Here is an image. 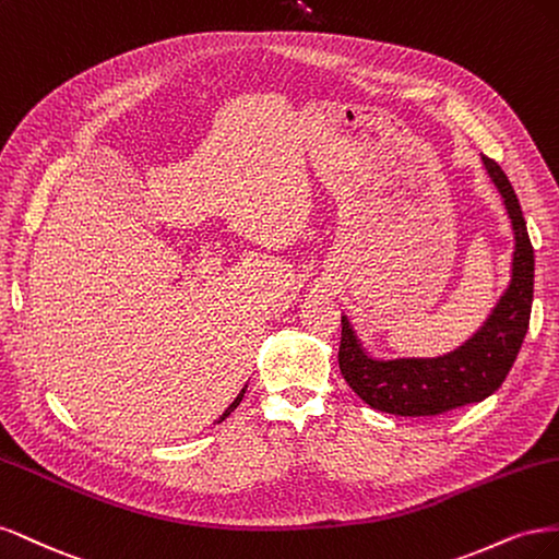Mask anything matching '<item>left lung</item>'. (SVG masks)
<instances>
[{"instance_id": "obj_1", "label": "left lung", "mask_w": 559, "mask_h": 559, "mask_svg": "<svg viewBox=\"0 0 559 559\" xmlns=\"http://www.w3.org/2000/svg\"><path fill=\"white\" fill-rule=\"evenodd\" d=\"M483 165L497 186L513 227L511 283L483 328L462 346L439 357H371L341 316L338 369L359 400L394 416H439L464 404L483 402L509 376L530 328L534 297V248L513 186L495 159Z\"/></svg>"}]
</instances>
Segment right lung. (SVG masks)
Listing matches in <instances>:
<instances>
[{"label": "right lung", "instance_id": "right-lung-1", "mask_svg": "<svg viewBox=\"0 0 559 559\" xmlns=\"http://www.w3.org/2000/svg\"><path fill=\"white\" fill-rule=\"evenodd\" d=\"M243 392H246V388H243V390H241V392H239V397H237V400H234V402H231V404H229V408H227V411H225V413H223V416H221V418H218V420H215V423H223V420H225V418H227V416H229V413H231V411H234V408H237V406H239V404H241V400H243Z\"/></svg>", "mask_w": 559, "mask_h": 559}]
</instances>
